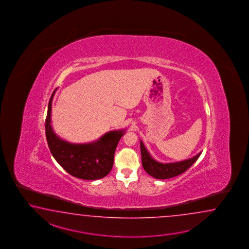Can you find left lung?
<instances>
[{
  "label": "left lung",
  "mask_w": 249,
  "mask_h": 249,
  "mask_svg": "<svg viewBox=\"0 0 249 249\" xmlns=\"http://www.w3.org/2000/svg\"><path fill=\"white\" fill-rule=\"evenodd\" d=\"M141 153H142V163L144 170L148 173V175L159 180L173 178L184 173L196 162L197 159L199 158V156L201 155V152H199L195 157L190 159H186L183 161L175 162V163L162 164L152 159V157L149 155L142 141H141Z\"/></svg>",
  "instance_id": "1"
}]
</instances>
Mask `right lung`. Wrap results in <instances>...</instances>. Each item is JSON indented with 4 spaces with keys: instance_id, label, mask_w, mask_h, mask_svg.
I'll list each match as a JSON object with an SVG mask.
<instances>
[{
    "instance_id": "1",
    "label": "right lung",
    "mask_w": 249,
    "mask_h": 249,
    "mask_svg": "<svg viewBox=\"0 0 249 249\" xmlns=\"http://www.w3.org/2000/svg\"><path fill=\"white\" fill-rule=\"evenodd\" d=\"M56 90L48 105L45 132L48 146L53 158L69 175L83 180H98L111 171L117 143L125 130L107 132L94 142L73 144L61 140L52 127V102Z\"/></svg>"
}]
</instances>
